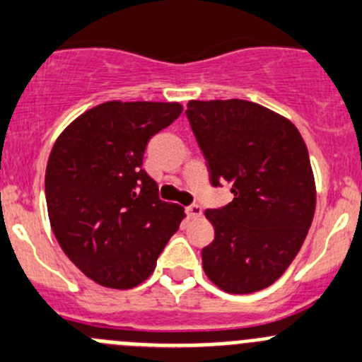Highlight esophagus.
Masks as SVG:
<instances>
[{
	"mask_svg": "<svg viewBox=\"0 0 362 362\" xmlns=\"http://www.w3.org/2000/svg\"><path fill=\"white\" fill-rule=\"evenodd\" d=\"M187 215H188V218H192V220L201 218V216H202V208L199 204L188 206V208H187Z\"/></svg>",
	"mask_w": 362,
	"mask_h": 362,
	"instance_id": "1",
	"label": "esophagus"
}]
</instances>
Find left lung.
Here are the masks:
<instances>
[{"instance_id": "left-lung-1", "label": "left lung", "mask_w": 362, "mask_h": 362, "mask_svg": "<svg viewBox=\"0 0 362 362\" xmlns=\"http://www.w3.org/2000/svg\"><path fill=\"white\" fill-rule=\"evenodd\" d=\"M187 117L209 181L235 199L206 209L215 240L202 249L209 281L233 295L272 286L295 259L316 208L304 139L286 117L243 99L190 101Z\"/></svg>"}]
</instances>
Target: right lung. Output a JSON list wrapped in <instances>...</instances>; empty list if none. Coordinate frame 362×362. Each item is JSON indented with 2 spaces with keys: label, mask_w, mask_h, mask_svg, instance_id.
I'll list each match as a JSON object with an SVG mask.
<instances>
[{
  "label": "right lung",
  "mask_w": 362,
  "mask_h": 362,
  "mask_svg": "<svg viewBox=\"0 0 362 362\" xmlns=\"http://www.w3.org/2000/svg\"><path fill=\"white\" fill-rule=\"evenodd\" d=\"M183 112L179 103L108 101L76 117L51 149L46 202L65 256L105 288L146 281L185 208L163 202L144 170L151 136Z\"/></svg>",
  "instance_id": "right-lung-1"
}]
</instances>
